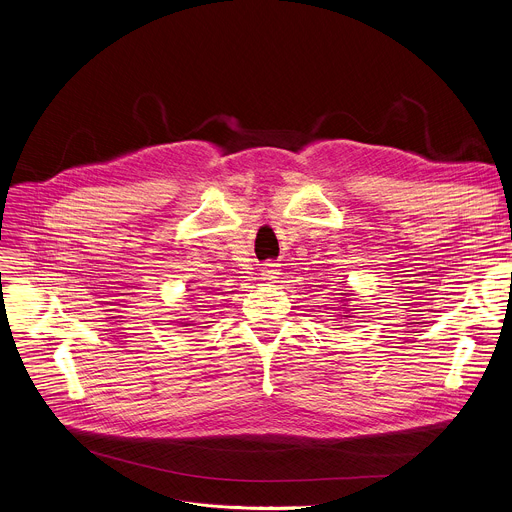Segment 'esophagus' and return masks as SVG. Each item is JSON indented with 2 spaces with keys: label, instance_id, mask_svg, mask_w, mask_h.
Returning a JSON list of instances; mask_svg holds the SVG:
<instances>
[{
  "label": "esophagus",
  "instance_id": "esophagus-1",
  "mask_svg": "<svg viewBox=\"0 0 512 512\" xmlns=\"http://www.w3.org/2000/svg\"><path fill=\"white\" fill-rule=\"evenodd\" d=\"M261 275H263V279L273 281V279L279 275V269H277L275 263H265V267L261 269Z\"/></svg>",
  "mask_w": 512,
  "mask_h": 512
}]
</instances>
